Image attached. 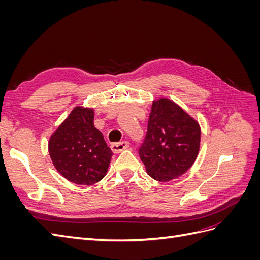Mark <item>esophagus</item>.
Segmentation results:
<instances>
[{
    "label": "esophagus",
    "instance_id": "1",
    "mask_svg": "<svg viewBox=\"0 0 260 260\" xmlns=\"http://www.w3.org/2000/svg\"><path fill=\"white\" fill-rule=\"evenodd\" d=\"M129 142L128 141H122V142L119 143H114L111 145V149L114 153H120L123 149H127L129 147Z\"/></svg>",
    "mask_w": 260,
    "mask_h": 260
}]
</instances>
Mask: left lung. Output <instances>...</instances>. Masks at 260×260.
<instances>
[{
    "label": "left lung",
    "mask_w": 260,
    "mask_h": 260,
    "mask_svg": "<svg viewBox=\"0 0 260 260\" xmlns=\"http://www.w3.org/2000/svg\"><path fill=\"white\" fill-rule=\"evenodd\" d=\"M201 145V127L167 98L155 99L140 157L147 175L159 182L177 179L192 167Z\"/></svg>",
    "instance_id": "left-lung-1"
}]
</instances>
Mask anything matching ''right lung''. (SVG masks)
Instances as JSON below:
<instances>
[{
  "mask_svg": "<svg viewBox=\"0 0 260 260\" xmlns=\"http://www.w3.org/2000/svg\"><path fill=\"white\" fill-rule=\"evenodd\" d=\"M54 167L70 182L92 185L103 179L113 152L94 127V109L76 106L49 140Z\"/></svg>",
  "mask_w": 260,
  "mask_h": 260,
  "instance_id": "obj_1",
  "label": "right lung"
}]
</instances>
